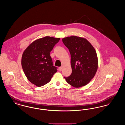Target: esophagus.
Masks as SVG:
<instances>
[{
    "instance_id": "34e87169",
    "label": "esophagus",
    "mask_w": 125,
    "mask_h": 125,
    "mask_svg": "<svg viewBox=\"0 0 125 125\" xmlns=\"http://www.w3.org/2000/svg\"><path fill=\"white\" fill-rule=\"evenodd\" d=\"M63 68V66H61L59 67V70H60V71H61L62 70Z\"/></svg>"
}]
</instances>
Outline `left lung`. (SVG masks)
<instances>
[{"instance_id":"1","label":"left lung","mask_w":125,"mask_h":125,"mask_svg":"<svg viewBox=\"0 0 125 125\" xmlns=\"http://www.w3.org/2000/svg\"><path fill=\"white\" fill-rule=\"evenodd\" d=\"M62 41L71 54V74L66 81L73 87L86 85L95 75L98 59L95 48L86 39L77 36L63 38Z\"/></svg>"}]
</instances>
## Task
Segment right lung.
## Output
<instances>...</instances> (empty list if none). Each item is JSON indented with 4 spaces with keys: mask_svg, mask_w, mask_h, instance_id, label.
I'll use <instances>...</instances> for the list:
<instances>
[{
    "mask_svg": "<svg viewBox=\"0 0 125 125\" xmlns=\"http://www.w3.org/2000/svg\"><path fill=\"white\" fill-rule=\"evenodd\" d=\"M60 38L45 36L32 42L23 52L21 65L27 79L37 87L50 82L57 72L53 65L50 52Z\"/></svg>",
    "mask_w": 125,
    "mask_h": 125,
    "instance_id": "1",
    "label": "right lung"
}]
</instances>
